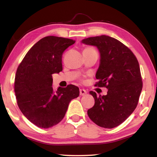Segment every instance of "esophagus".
Segmentation results:
<instances>
[{
    "mask_svg": "<svg viewBox=\"0 0 157 157\" xmlns=\"http://www.w3.org/2000/svg\"><path fill=\"white\" fill-rule=\"evenodd\" d=\"M86 94H87V92L85 89H80V90H79V94H80V95H82V96L85 95Z\"/></svg>",
    "mask_w": 157,
    "mask_h": 157,
    "instance_id": "1",
    "label": "esophagus"
}]
</instances>
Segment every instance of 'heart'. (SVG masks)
Instances as JSON below:
<instances>
[{
    "label": "heart",
    "mask_w": 157,
    "mask_h": 157,
    "mask_svg": "<svg viewBox=\"0 0 157 157\" xmlns=\"http://www.w3.org/2000/svg\"><path fill=\"white\" fill-rule=\"evenodd\" d=\"M93 48H85L84 50H91Z\"/></svg>",
    "instance_id": "heart-1"
}]
</instances>
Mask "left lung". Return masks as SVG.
<instances>
[{
	"mask_svg": "<svg viewBox=\"0 0 157 157\" xmlns=\"http://www.w3.org/2000/svg\"><path fill=\"white\" fill-rule=\"evenodd\" d=\"M82 43L97 47L100 65L95 86L108 89L106 95L90 91L95 105L87 111L90 119L98 126L111 129L118 126L136 109L143 88L139 63L131 50L113 37H89Z\"/></svg>",
	"mask_w": 157,
	"mask_h": 157,
	"instance_id": "obj_1",
	"label": "left lung"
}]
</instances>
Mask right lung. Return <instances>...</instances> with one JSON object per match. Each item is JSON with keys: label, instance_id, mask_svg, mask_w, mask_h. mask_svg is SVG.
I'll use <instances>...</instances> for the list:
<instances>
[{"label": "right lung", "instance_id": "obj_1", "mask_svg": "<svg viewBox=\"0 0 157 157\" xmlns=\"http://www.w3.org/2000/svg\"><path fill=\"white\" fill-rule=\"evenodd\" d=\"M73 39L55 36L40 39L29 50L18 66L14 91L21 112L40 128H49L64 117L69 103L79 96L78 86L52 89V76L62 71L64 50L75 44Z\"/></svg>", "mask_w": 157, "mask_h": 157}]
</instances>
